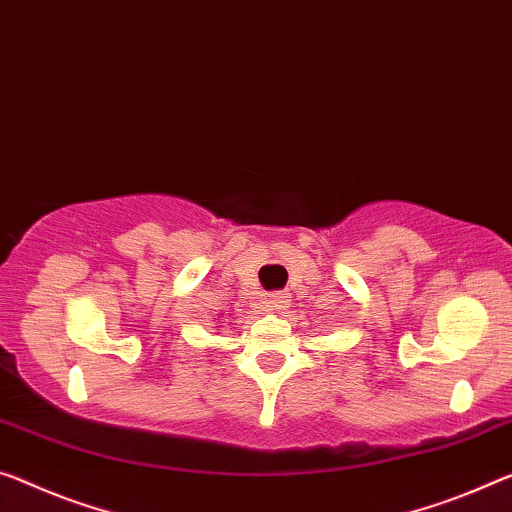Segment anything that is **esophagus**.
Returning <instances> with one entry per match:
<instances>
[{
  "label": "esophagus",
  "instance_id": "obj_1",
  "mask_svg": "<svg viewBox=\"0 0 512 512\" xmlns=\"http://www.w3.org/2000/svg\"><path fill=\"white\" fill-rule=\"evenodd\" d=\"M283 304H286V295H281V293H274V295H270V300H267V306H270L272 311L283 309Z\"/></svg>",
  "mask_w": 512,
  "mask_h": 512
}]
</instances>
